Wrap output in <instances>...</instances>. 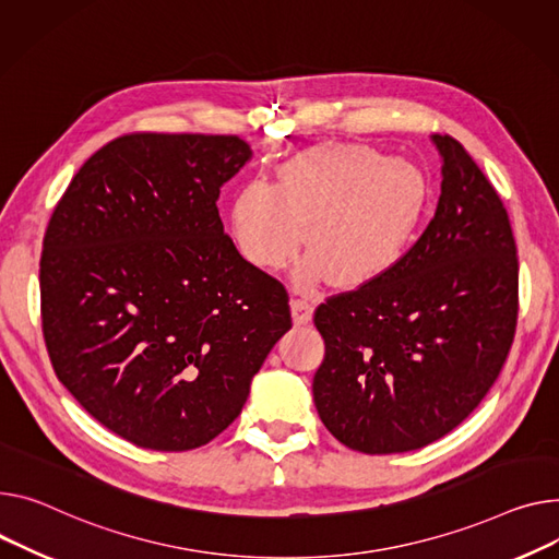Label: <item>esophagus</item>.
Masks as SVG:
<instances>
[{
  "instance_id": "34e87169",
  "label": "esophagus",
  "mask_w": 559,
  "mask_h": 559,
  "mask_svg": "<svg viewBox=\"0 0 559 559\" xmlns=\"http://www.w3.org/2000/svg\"><path fill=\"white\" fill-rule=\"evenodd\" d=\"M292 317H294V323H308L312 319V304L308 299H301V296H292Z\"/></svg>"
}]
</instances>
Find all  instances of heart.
<instances>
[{"label":"heart","instance_id":"obj_1","mask_svg":"<svg viewBox=\"0 0 559 559\" xmlns=\"http://www.w3.org/2000/svg\"><path fill=\"white\" fill-rule=\"evenodd\" d=\"M427 200L423 173L378 147L321 143L276 170L274 186L249 181L231 206L240 255L258 270H283L306 240L314 255L301 281L325 272L334 285H361L397 263Z\"/></svg>","mask_w":559,"mask_h":559}]
</instances>
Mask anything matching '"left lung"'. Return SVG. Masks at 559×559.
I'll use <instances>...</instances> for the list:
<instances>
[{"mask_svg":"<svg viewBox=\"0 0 559 559\" xmlns=\"http://www.w3.org/2000/svg\"><path fill=\"white\" fill-rule=\"evenodd\" d=\"M438 209L393 267L314 310L325 355L312 395L325 429L361 454H400L456 429L514 342L519 258L490 179L450 134Z\"/></svg>","mask_w":559,"mask_h":559,"instance_id":"obj_1","label":"left lung"}]
</instances>
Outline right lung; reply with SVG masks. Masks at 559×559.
Returning a JSON list of instances; mask_svg holds the SVG:
<instances>
[{"instance_id": "obj_1", "label": "right lung", "mask_w": 559, "mask_h": 559, "mask_svg": "<svg viewBox=\"0 0 559 559\" xmlns=\"http://www.w3.org/2000/svg\"><path fill=\"white\" fill-rule=\"evenodd\" d=\"M249 157L236 134L130 132L81 166L51 213V366L136 448L189 452L219 436L292 328L287 289L238 253L215 204Z\"/></svg>"}]
</instances>
